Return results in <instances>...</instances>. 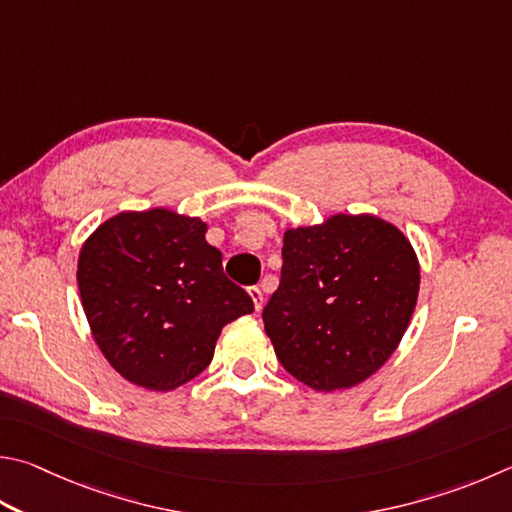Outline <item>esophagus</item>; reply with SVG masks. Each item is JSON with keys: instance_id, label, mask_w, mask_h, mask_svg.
<instances>
[{"instance_id": "1", "label": "esophagus", "mask_w": 512, "mask_h": 512, "mask_svg": "<svg viewBox=\"0 0 512 512\" xmlns=\"http://www.w3.org/2000/svg\"><path fill=\"white\" fill-rule=\"evenodd\" d=\"M248 295H250V300H253V304H255V311H257V313L262 311V306H264V293L259 291L257 286H253V288H248Z\"/></svg>"}]
</instances>
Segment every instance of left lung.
<instances>
[{
	"label": "left lung",
	"instance_id": "left-lung-1",
	"mask_svg": "<svg viewBox=\"0 0 512 512\" xmlns=\"http://www.w3.org/2000/svg\"><path fill=\"white\" fill-rule=\"evenodd\" d=\"M282 280L262 313L288 374L315 392L360 385L412 320L421 268L401 230L374 215L288 228Z\"/></svg>",
	"mask_w": 512,
	"mask_h": 512
}]
</instances>
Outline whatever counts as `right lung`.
<instances>
[{"instance_id":"right-lung-1","label":"right lung","mask_w":512,"mask_h":512,"mask_svg":"<svg viewBox=\"0 0 512 512\" xmlns=\"http://www.w3.org/2000/svg\"><path fill=\"white\" fill-rule=\"evenodd\" d=\"M206 230L197 217L152 208L114 215L82 244V309L102 356L129 383L185 385L210 365L221 329L255 311Z\"/></svg>"}]
</instances>
